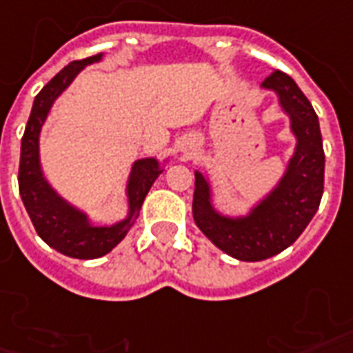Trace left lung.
<instances>
[{
	"mask_svg": "<svg viewBox=\"0 0 353 353\" xmlns=\"http://www.w3.org/2000/svg\"><path fill=\"white\" fill-rule=\"evenodd\" d=\"M262 88L275 91L297 140L275 189L249 215L226 216L211 203L210 181L200 170L194 172V223L213 245L243 262H260L288 249L314 216L323 194L325 155L312 104L283 70H273Z\"/></svg>",
	"mask_w": 353,
	"mask_h": 353,
	"instance_id": "1",
	"label": "left lung"
}]
</instances>
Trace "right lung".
<instances>
[{
  "mask_svg": "<svg viewBox=\"0 0 353 353\" xmlns=\"http://www.w3.org/2000/svg\"><path fill=\"white\" fill-rule=\"evenodd\" d=\"M103 59V54L72 61L57 72L50 82L39 91L33 101L30 119L26 125L20 148V168H18V189L20 196L30 215L31 223L44 243L65 256L93 260L108 254L117 243L121 241L129 228L134 224L138 211L150 192L151 185L163 172L161 164L153 157L134 161L130 170L127 196H129V215L121 223L112 226H95L90 223L88 215L52 189L44 179L39 157V134L44 119L48 117L52 104L61 95L70 82L85 65L97 63Z\"/></svg>",
  "mask_w": 353,
  "mask_h": 353,
  "instance_id": "add662e5",
  "label": "right lung"
}]
</instances>
